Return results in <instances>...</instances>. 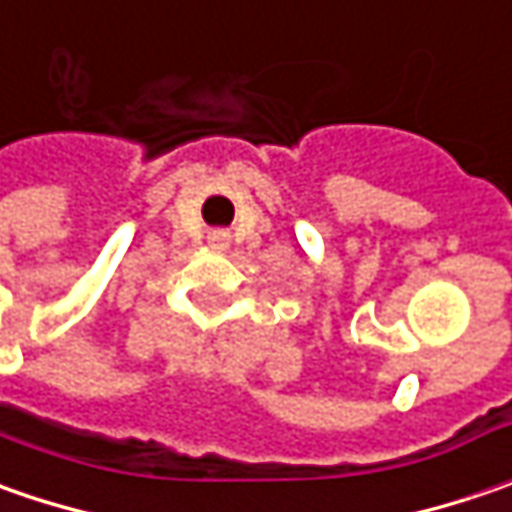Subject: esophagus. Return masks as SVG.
<instances>
[{"instance_id":"esophagus-1","label":"esophagus","mask_w":512,"mask_h":512,"mask_svg":"<svg viewBox=\"0 0 512 512\" xmlns=\"http://www.w3.org/2000/svg\"><path fill=\"white\" fill-rule=\"evenodd\" d=\"M207 242L216 247V250H225L227 242H230V233H227V230H210Z\"/></svg>"}]
</instances>
